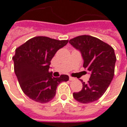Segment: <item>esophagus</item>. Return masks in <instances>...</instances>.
I'll use <instances>...</instances> for the list:
<instances>
[{
    "mask_svg": "<svg viewBox=\"0 0 127 127\" xmlns=\"http://www.w3.org/2000/svg\"><path fill=\"white\" fill-rule=\"evenodd\" d=\"M75 80V79L74 77H71V76L69 77V80H70V81H73V80Z\"/></svg>",
    "mask_w": 127,
    "mask_h": 127,
    "instance_id": "34e87169",
    "label": "esophagus"
}]
</instances>
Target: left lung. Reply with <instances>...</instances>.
I'll use <instances>...</instances> for the list:
<instances>
[{"mask_svg": "<svg viewBox=\"0 0 127 127\" xmlns=\"http://www.w3.org/2000/svg\"><path fill=\"white\" fill-rule=\"evenodd\" d=\"M69 42L81 52L83 66L91 73L88 82H82V91L73 93V96L82 103L94 102L105 93L114 77L116 61L114 50L106 43L90 35L78 36Z\"/></svg>", "mask_w": 127, "mask_h": 127, "instance_id": "1", "label": "left lung"}]
</instances>
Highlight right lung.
<instances>
[{"instance_id":"right-lung-1","label":"right lung","mask_w":127,"mask_h":127,"mask_svg":"<svg viewBox=\"0 0 127 127\" xmlns=\"http://www.w3.org/2000/svg\"><path fill=\"white\" fill-rule=\"evenodd\" d=\"M68 41L35 36L15 50L14 71L24 93L32 100L41 103L49 102L55 96L59 84L69 80L67 75L54 77L49 72L52 58Z\"/></svg>"}]
</instances>
